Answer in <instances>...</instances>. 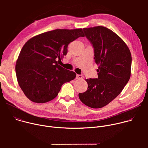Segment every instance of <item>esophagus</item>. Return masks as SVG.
<instances>
[{"label": "esophagus", "mask_w": 148, "mask_h": 148, "mask_svg": "<svg viewBox=\"0 0 148 148\" xmlns=\"http://www.w3.org/2000/svg\"><path fill=\"white\" fill-rule=\"evenodd\" d=\"M83 77V76L82 75H79V74H77L76 75V78L77 79H81Z\"/></svg>", "instance_id": "34e87169"}]
</instances>
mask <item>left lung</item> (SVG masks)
<instances>
[{"label": "left lung", "mask_w": 148, "mask_h": 148, "mask_svg": "<svg viewBox=\"0 0 148 148\" xmlns=\"http://www.w3.org/2000/svg\"><path fill=\"white\" fill-rule=\"evenodd\" d=\"M83 31L94 49L98 78H87V90L78 97L87 106L100 108L115 99L129 81L131 54L125 42L107 27L84 28Z\"/></svg>", "instance_id": "left-lung-1"}]
</instances>
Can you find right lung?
I'll list each match as a JSON object with an SVG mask.
<instances>
[{
	"label": "right lung",
	"instance_id": "right-lung-1",
	"mask_svg": "<svg viewBox=\"0 0 148 148\" xmlns=\"http://www.w3.org/2000/svg\"><path fill=\"white\" fill-rule=\"evenodd\" d=\"M79 37L82 29H56L33 37L23 47L16 64L18 85L32 101L45 103L55 98L64 83L76 74L57 64L66 56L68 46Z\"/></svg>",
	"mask_w": 148,
	"mask_h": 148
}]
</instances>
